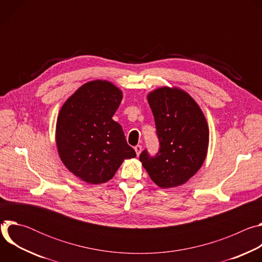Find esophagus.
Listing matches in <instances>:
<instances>
[{
	"instance_id": "esophagus-1",
	"label": "esophagus",
	"mask_w": 262,
	"mask_h": 262,
	"mask_svg": "<svg viewBox=\"0 0 262 262\" xmlns=\"http://www.w3.org/2000/svg\"><path fill=\"white\" fill-rule=\"evenodd\" d=\"M135 151H136L137 156L139 157L140 154H141V151H142V146H141V145H137V146L135 147Z\"/></svg>"
}]
</instances>
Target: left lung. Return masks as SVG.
<instances>
[{
  "instance_id": "8db88e82",
  "label": "left lung",
  "mask_w": 262,
  "mask_h": 262,
  "mask_svg": "<svg viewBox=\"0 0 262 262\" xmlns=\"http://www.w3.org/2000/svg\"><path fill=\"white\" fill-rule=\"evenodd\" d=\"M147 99L161 147L155 158L144 150L140 162L160 188H176L202 167L209 144L208 124L196 100L178 87L157 88Z\"/></svg>"
}]
</instances>
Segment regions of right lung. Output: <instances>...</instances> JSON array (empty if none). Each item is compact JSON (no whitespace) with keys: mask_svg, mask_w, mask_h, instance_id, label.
I'll use <instances>...</instances> for the list:
<instances>
[{"mask_svg":"<svg viewBox=\"0 0 262 262\" xmlns=\"http://www.w3.org/2000/svg\"><path fill=\"white\" fill-rule=\"evenodd\" d=\"M121 100L117 86L94 80L82 85L59 111L58 155L69 172L87 183L108 181L125 160L136 158L121 125L112 119Z\"/></svg>","mask_w":262,"mask_h":262,"instance_id":"right-lung-1","label":"right lung"}]
</instances>
